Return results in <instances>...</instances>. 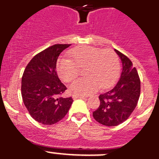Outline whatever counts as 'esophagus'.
<instances>
[{"label":"esophagus","instance_id":"esophagus-1","mask_svg":"<svg viewBox=\"0 0 159 159\" xmlns=\"http://www.w3.org/2000/svg\"><path fill=\"white\" fill-rule=\"evenodd\" d=\"M72 98H73V99H78V98H86V97L81 96V95H73Z\"/></svg>","mask_w":159,"mask_h":159}]
</instances>
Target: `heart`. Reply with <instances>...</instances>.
<instances>
[{
    "label": "heart",
    "instance_id": "1",
    "mask_svg": "<svg viewBox=\"0 0 159 159\" xmlns=\"http://www.w3.org/2000/svg\"><path fill=\"white\" fill-rule=\"evenodd\" d=\"M72 59L61 58L58 61L57 70L60 78L65 82H71L84 69L85 78L75 81L69 87L72 94L88 95L99 87L105 89L116 78L120 64L116 53L110 49L83 46L70 51Z\"/></svg>",
    "mask_w": 159,
    "mask_h": 159
}]
</instances>
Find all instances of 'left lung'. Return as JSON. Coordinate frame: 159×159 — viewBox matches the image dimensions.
Listing matches in <instances>:
<instances>
[{
  "instance_id": "1",
  "label": "left lung",
  "mask_w": 159,
  "mask_h": 159,
  "mask_svg": "<svg viewBox=\"0 0 159 159\" xmlns=\"http://www.w3.org/2000/svg\"><path fill=\"white\" fill-rule=\"evenodd\" d=\"M122 61L120 78L112 89L99 95L100 105L92 115L97 122L115 127L127 120L136 108L141 94V81L131 61L115 50Z\"/></svg>"
}]
</instances>
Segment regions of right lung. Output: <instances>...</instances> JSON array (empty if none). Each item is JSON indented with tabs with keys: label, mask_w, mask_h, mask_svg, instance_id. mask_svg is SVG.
Here are the masks:
<instances>
[{
	"label": "right lung",
	"mask_w": 159,
	"mask_h": 159,
	"mask_svg": "<svg viewBox=\"0 0 159 159\" xmlns=\"http://www.w3.org/2000/svg\"><path fill=\"white\" fill-rule=\"evenodd\" d=\"M70 44H55L37 53L26 66L21 78V96L31 116L44 125L61 120L73 99L64 98L67 89L56 71L57 61Z\"/></svg>",
	"instance_id": "obj_1"
}]
</instances>
